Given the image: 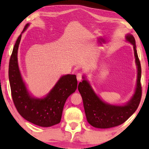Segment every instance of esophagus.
Returning <instances> with one entry per match:
<instances>
[{
  "instance_id": "obj_1",
  "label": "esophagus",
  "mask_w": 149,
  "mask_h": 149,
  "mask_svg": "<svg viewBox=\"0 0 149 149\" xmlns=\"http://www.w3.org/2000/svg\"><path fill=\"white\" fill-rule=\"evenodd\" d=\"M83 77H84V75H83L82 73H78V74H77V79L78 81H81L83 79Z\"/></svg>"
}]
</instances>
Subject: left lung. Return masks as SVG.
Returning a JSON list of instances; mask_svg holds the SVG:
<instances>
[{
  "label": "left lung",
  "mask_w": 149,
  "mask_h": 149,
  "mask_svg": "<svg viewBox=\"0 0 149 149\" xmlns=\"http://www.w3.org/2000/svg\"><path fill=\"white\" fill-rule=\"evenodd\" d=\"M126 39L133 45L135 62L137 65V81L135 93L127 104L119 107L104 102L94 93L86 80L84 79L78 85V90L82 97L87 122L95 127L106 129L122 124L135 112L139 105L142 96L141 63L136 50L134 37L129 34Z\"/></svg>",
  "instance_id": "1"
}]
</instances>
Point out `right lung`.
I'll use <instances>...</instances> for the list:
<instances>
[{"instance_id":"1","label":"right lung","mask_w":149,"mask_h":149,"mask_svg":"<svg viewBox=\"0 0 149 149\" xmlns=\"http://www.w3.org/2000/svg\"><path fill=\"white\" fill-rule=\"evenodd\" d=\"M28 24L24 27L23 33ZM22 34L15 43L9 62L8 76L15 107L24 119L41 127H50L60 122L63 108L68 97L77 87L75 75H65L57 82L46 97H31L25 86L17 64V49Z\"/></svg>"}]
</instances>
